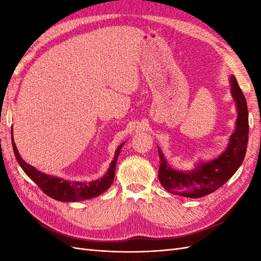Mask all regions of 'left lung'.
<instances>
[{
	"instance_id": "1",
	"label": "left lung",
	"mask_w": 261,
	"mask_h": 261,
	"mask_svg": "<svg viewBox=\"0 0 261 261\" xmlns=\"http://www.w3.org/2000/svg\"><path fill=\"white\" fill-rule=\"evenodd\" d=\"M231 90L238 108L237 127L230 137L228 149L222 154L212 162L199 164L196 169L184 173L170 168L158 148L160 159L158 177L168 192L191 198L205 196L225 184L240 167L248 143V108L246 97L234 76H231Z\"/></svg>"
}]
</instances>
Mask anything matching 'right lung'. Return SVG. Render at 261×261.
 <instances>
[{
  "instance_id": "right-lung-1",
  "label": "right lung",
  "mask_w": 261,
  "mask_h": 261,
  "mask_svg": "<svg viewBox=\"0 0 261 261\" xmlns=\"http://www.w3.org/2000/svg\"><path fill=\"white\" fill-rule=\"evenodd\" d=\"M11 138H12V147L15 154V158L18 160L21 168L23 169L24 173L30 177V178L36 182L38 187L46 194V195L50 196L51 198L57 199V201L62 202H76V201H83V199H88L92 197H95L99 194L105 192L111 186L114 179L115 174V166L118 156L122 149L123 143H121L119 148L115 151V157L111 163L110 168L108 170L107 175L102 177L101 179L94 180L91 182H80V181H67L58 177H53L46 175L40 171L37 170L31 165L27 164L23 159L20 157L18 152V149L15 147V143L13 140L12 130H11Z\"/></svg>"
}]
</instances>
